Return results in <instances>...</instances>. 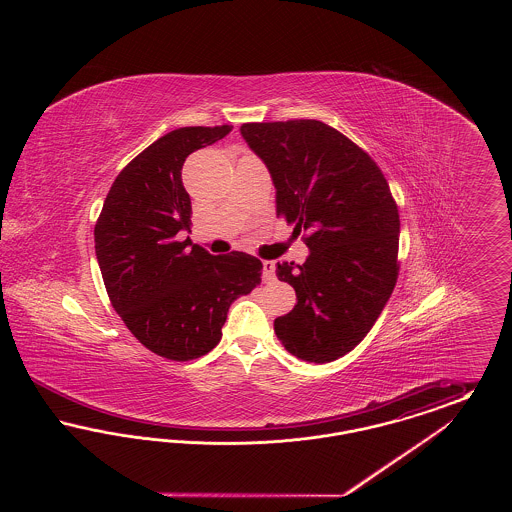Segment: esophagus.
Returning a JSON list of instances; mask_svg holds the SVG:
<instances>
[{
	"label": "esophagus",
	"mask_w": 512,
	"mask_h": 512,
	"mask_svg": "<svg viewBox=\"0 0 512 512\" xmlns=\"http://www.w3.org/2000/svg\"><path fill=\"white\" fill-rule=\"evenodd\" d=\"M263 280L268 284L276 280V265L272 261H263Z\"/></svg>",
	"instance_id": "obj_1"
}]
</instances>
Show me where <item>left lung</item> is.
I'll return each instance as SVG.
<instances>
[{
	"instance_id": "1",
	"label": "left lung",
	"mask_w": 512,
	"mask_h": 512,
	"mask_svg": "<svg viewBox=\"0 0 512 512\" xmlns=\"http://www.w3.org/2000/svg\"><path fill=\"white\" fill-rule=\"evenodd\" d=\"M247 146L267 165L276 215L307 232L303 265L278 263L297 303L276 338L309 363H330L365 338L397 282L399 213L378 165L320 121L247 122Z\"/></svg>"
}]
</instances>
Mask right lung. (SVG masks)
Returning a JSON list of instances; mask_svg holds the SVG:
<instances>
[{
  "label": "right lung",
  "instance_id": "add662e5",
  "mask_svg": "<svg viewBox=\"0 0 512 512\" xmlns=\"http://www.w3.org/2000/svg\"><path fill=\"white\" fill-rule=\"evenodd\" d=\"M230 130L228 124L186 126L146 147L115 178L94 230L115 311L140 343L171 361L209 353L234 299L261 282L257 257L211 255L190 238L180 240L192 219L182 165Z\"/></svg>",
  "mask_w": 512,
  "mask_h": 512
}]
</instances>
